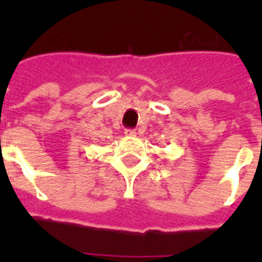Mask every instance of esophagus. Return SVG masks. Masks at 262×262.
Returning <instances> with one entry per match:
<instances>
[{"mask_svg": "<svg viewBox=\"0 0 262 262\" xmlns=\"http://www.w3.org/2000/svg\"><path fill=\"white\" fill-rule=\"evenodd\" d=\"M124 135L128 136V138H135V136L138 135V133H136L135 129H126V133H124Z\"/></svg>", "mask_w": 262, "mask_h": 262, "instance_id": "obj_1", "label": "esophagus"}]
</instances>
